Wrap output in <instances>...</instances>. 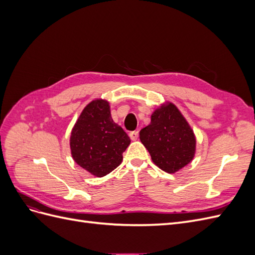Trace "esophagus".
I'll return each mask as SVG.
<instances>
[{"instance_id": "34e87169", "label": "esophagus", "mask_w": 255, "mask_h": 255, "mask_svg": "<svg viewBox=\"0 0 255 255\" xmlns=\"http://www.w3.org/2000/svg\"><path fill=\"white\" fill-rule=\"evenodd\" d=\"M129 137H130V139H132V140H136L137 138H138V132H137V130H133V132H130L129 133Z\"/></svg>"}]
</instances>
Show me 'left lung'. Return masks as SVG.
I'll return each mask as SVG.
<instances>
[{"instance_id": "1", "label": "left lung", "mask_w": 255, "mask_h": 255, "mask_svg": "<svg viewBox=\"0 0 255 255\" xmlns=\"http://www.w3.org/2000/svg\"><path fill=\"white\" fill-rule=\"evenodd\" d=\"M139 138L153 163L167 173L188 165L196 153V136L179 109L170 102L153 112Z\"/></svg>"}]
</instances>
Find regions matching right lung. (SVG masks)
<instances>
[{
    "label": "right lung",
    "instance_id": "obj_1",
    "mask_svg": "<svg viewBox=\"0 0 255 255\" xmlns=\"http://www.w3.org/2000/svg\"><path fill=\"white\" fill-rule=\"evenodd\" d=\"M130 143L123 128L115 123L106 100L91 101L71 130L70 149L74 161L95 176L102 177L117 168Z\"/></svg>",
    "mask_w": 255,
    "mask_h": 255
}]
</instances>
